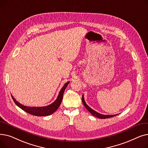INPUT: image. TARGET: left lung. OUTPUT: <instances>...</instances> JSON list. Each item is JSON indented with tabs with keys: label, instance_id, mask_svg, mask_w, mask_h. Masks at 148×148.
Listing matches in <instances>:
<instances>
[{
	"label": "left lung",
	"instance_id": "obj_1",
	"mask_svg": "<svg viewBox=\"0 0 148 148\" xmlns=\"http://www.w3.org/2000/svg\"><path fill=\"white\" fill-rule=\"evenodd\" d=\"M82 103H83L84 106H85V107L86 108V109L93 115L95 116V117L99 118V119H106V118H112V117H114V116L118 115V114H113V115H111V114H107V115H105V114H100L98 112H97L96 111L94 110L93 109H92V108L89 107L86 103H85V101H84V97H83V95H82Z\"/></svg>",
	"mask_w": 148,
	"mask_h": 148
}]
</instances>
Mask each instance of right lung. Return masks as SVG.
<instances>
[{
  "instance_id": "add662e5",
  "label": "right lung",
  "mask_w": 148,
  "mask_h": 148,
  "mask_svg": "<svg viewBox=\"0 0 148 148\" xmlns=\"http://www.w3.org/2000/svg\"><path fill=\"white\" fill-rule=\"evenodd\" d=\"M69 83V82H68L64 84V86L62 87L60 91L59 92V94L58 95L57 99L54 101L52 104L49 106H44V107H27V106H23V104L17 101V100H15V99L14 98V97L12 95H11V97L15 104H16L18 107H19L20 108H21L23 110H24L25 112L30 114L37 116H49L53 114L54 112H55L59 108V107L60 106L62 103V98H63V95H64V91L66 88L67 87Z\"/></svg>"
}]
</instances>
